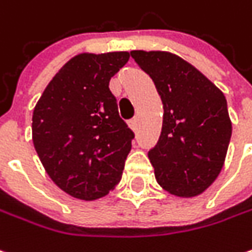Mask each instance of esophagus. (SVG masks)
I'll use <instances>...</instances> for the list:
<instances>
[{
    "mask_svg": "<svg viewBox=\"0 0 252 252\" xmlns=\"http://www.w3.org/2000/svg\"><path fill=\"white\" fill-rule=\"evenodd\" d=\"M128 126L132 129V131H137V128H138V120L137 118H132V120H129L128 121Z\"/></svg>",
    "mask_w": 252,
    "mask_h": 252,
    "instance_id": "esophagus-1",
    "label": "esophagus"
}]
</instances>
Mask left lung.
<instances>
[{
  "label": "left lung",
  "instance_id": "left-lung-1",
  "mask_svg": "<svg viewBox=\"0 0 252 252\" xmlns=\"http://www.w3.org/2000/svg\"><path fill=\"white\" fill-rule=\"evenodd\" d=\"M152 77L163 104L162 132L148 152L159 186L190 199L212 186L224 165L231 120L223 92L181 56L131 50Z\"/></svg>",
  "mask_w": 252,
  "mask_h": 252
}]
</instances>
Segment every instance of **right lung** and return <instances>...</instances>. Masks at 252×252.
Segmentation results:
<instances>
[{
	"instance_id": "right-lung-1",
	"label": "right lung",
	"mask_w": 252,
	"mask_h": 252,
	"mask_svg": "<svg viewBox=\"0 0 252 252\" xmlns=\"http://www.w3.org/2000/svg\"><path fill=\"white\" fill-rule=\"evenodd\" d=\"M128 59V52L76 55L33 108V147L50 179L71 197L100 199L121 181L134 134L108 84Z\"/></svg>"
}]
</instances>
